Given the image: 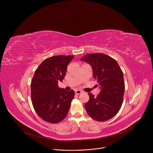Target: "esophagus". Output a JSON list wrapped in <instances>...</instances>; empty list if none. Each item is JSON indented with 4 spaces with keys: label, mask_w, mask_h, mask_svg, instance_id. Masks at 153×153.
Here are the masks:
<instances>
[{
    "label": "esophagus",
    "mask_w": 153,
    "mask_h": 153,
    "mask_svg": "<svg viewBox=\"0 0 153 153\" xmlns=\"http://www.w3.org/2000/svg\"><path fill=\"white\" fill-rule=\"evenodd\" d=\"M82 93V91H81V90H76L75 91V93L76 94H80V93Z\"/></svg>",
    "instance_id": "1"
}]
</instances>
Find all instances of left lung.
<instances>
[{"instance_id": "1", "label": "left lung", "mask_w": 153, "mask_h": 153, "mask_svg": "<svg viewBox=\"0 0 153 153\" xmlns=\"http://www.w3.org/2000/svg\"><path fill=\"white\" fill-rule=\"evenodd\" d=\"M80 60L91 65L100 89L97 97L88 93L90 99L85 105L87 113L99 122L111 119L120 110L125 92L123 74L118 63L101 53L86 54Z\"/></svg>"}]
</instances>
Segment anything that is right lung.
I'll return each mask as SVG.
<instances>
[{
  "label": "right lung",
  "mask_w": 153,
  "mask_h": 153,
  "mask_svg": "<svg viewBox=\"0 0 153 153\" xmlns=\"http://www.w3.org/2000/svg\"><path fill=\"white\" fill-rule=\"evenodd\" d=\"M74 56H54L43 60L34 73L31 83V101L38 116L56 123L68 114L74 97L73 90L65 91L58 86L66 74L67 65Z\"/></svg>",
  "instance_id": "1"
}]
</instances>
